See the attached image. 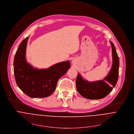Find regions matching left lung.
Returning a JSON list of instances; mask_svg holds the SVG:
<instances>
[{
  "instance_id": "obj_1",
  "label": "left lung",
  "mask_w": 134,
  "mask_h": 134,
  "mask_svg": "<svg viewBox=\"0 0 134 134\" xmlns=\"http://www.w3.org/2000/svg\"><path fill=\"white\" fill-rule=\"evenodd\" d=\"M112 45L113 64L109 75L103 80L88 82L82 79L78 74L76 80L77 90L83 97L90 99H99L107 96L113 90L118 81L119 77V59L113 43Z\"/></svg>"
}]
</instances>
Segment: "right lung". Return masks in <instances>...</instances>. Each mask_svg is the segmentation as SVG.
Masks as SVG:
<instances>
[{
	"label": "right lung",
	"mask_w": 134,
	"mask_h": 134,
	"mask_svg": "<svg viewBox=\"0 0 134 134\" xmlns=\"http://www.w3.org/2000/svg\"><path fill=\"white\" fill-rule=\"evenodd\" d=\"M29 37L20 43L14 57V73L18 86L32 98L46 97L55 91L58 79L68 71L69 61L55 64L48 69H34L26 63L25 51Z\"/></svg>",
	"instance_id": "1"
}]
</instances>
